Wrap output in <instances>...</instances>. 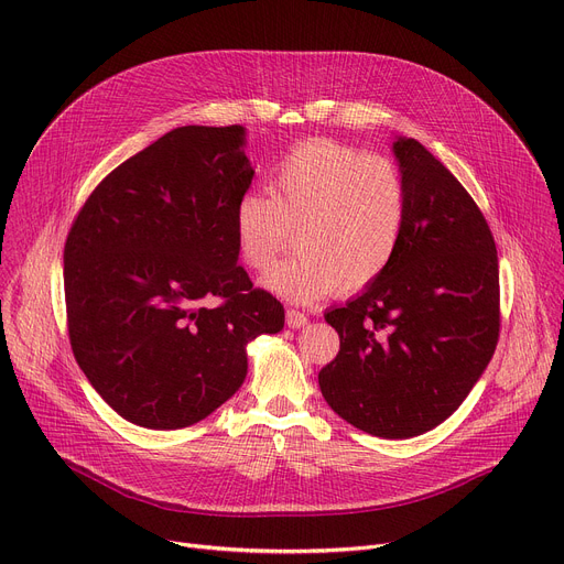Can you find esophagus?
Masks as SVG:
<instances>
[{
    "label": "esophagus",
    "mask_w": 564,
    "mask_h": 564,
    "mask_svg": "<svg viewBox=\"0 0 564 564\" xmlns=\"http://www.w3.org/2000/svg\"><path fill=\"white\" fill-rule=\"evenodd\" d=\"M285 324L290 329H304L308 324V315L302 313V311H294V308H288L285 311Z\"/></svg>",
    "instance_id": "34e87169"
}]
</instances>
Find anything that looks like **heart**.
Listing matches in <instances>:
<instances>
[{"label": "heart", "instance_id": "obj_1", "mask_svg": "<svg viewBox=\"0 0 564 564\" xmlns=\"http://www.w3.org/2000/svg\"><path fill=\"white\" fill-rule=\"evenodd\" d=\"M267 189L270 196L247 192L237 198L232 235L242 262L260 272L294 230L300 253L276 262L260 281L279 297L311 304L332 292L354 294L395 258L406 224V185L389 158L313 139L290 151Z\"/></svg>", "mask_w": 564, "mask_h": 564}]
</instances>
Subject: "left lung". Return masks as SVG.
Returning <instances> with one entry per match:
<instances>
[{
  "mask_svg": "<svg viewBox=\"0 0 564 564\" xmlns=\"http://www.w3.org/2000/svg\"><path fill=\"white\" fill-rule=\"evenodd\" d=\"M393 155L406 185L395 258L375 283L324 313L340 336L317 375L343 421L381 438L434 430L489 366L500 329L498 256L480 207L416 139Z\"/></svg>",
  "mask_w": 564,
  "mask_h": 564,
  "instance_id": "1",
  "label": "left lung"
}]
</instances>
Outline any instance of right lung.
I'll return each instance as SVG.
<instances>
[{
  "label": "right lung",
  "instance_id": "add662e5",
  "mask_svg": "<svg viewBox=\"0 0 564 564\" xmlns=\"http://www.w3.org/2000/svg\"><path fill=\"white\" fill-rule=\"evenodd\" d=\"M245 145L242 126L175 128L116 166L68 232L73 354L139 427L210 416L245 383L247 345L283 329L281 302L237 264L232 213L253 181Z\"/></svg>",
  "mask_w": 564,
  "mask_h": 564
}]
</instances>
